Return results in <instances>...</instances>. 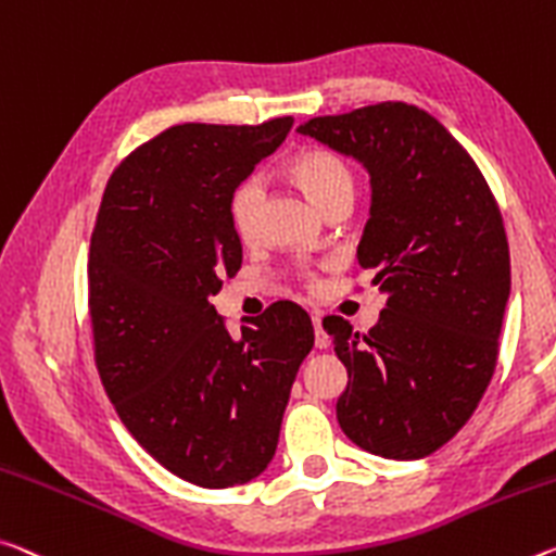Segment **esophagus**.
I'll use <instances>...</instances> for the list:
<instances>
[{
	"mask_svg": "<svg viewBox=\"0 0 556 556\" xmlns=\"http://www.w3.org/2000/svg\"><path fill=\"white\" fill-rule=\"evenodd\" d=\"M312 324H314L316 349H326V346H329V337H326V331H324V326H321V316H312Z\"/></svg>",
	"mask_w": 556,
	"mask_h": 556,
	"instance_id": "34e87169",
	"label": "esophagus"
}]
</instances>
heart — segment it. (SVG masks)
Masks as SVG:
<instances>
[{"label": "heart", "instance_id": "1", "mask_svg": "<svg viewBox=\"0 0 556 556\" xmlns=\"http://www.w3.org/2000/svg\"><path fill=\"white\" fill-rule=\"evenodd\" d=\"M285 170L321 213H326L333 202L351 198V192H354V178H351L349 165L337 153L324 151V148H304V151L294 153L285 163ZM257 205V182L244 180L237 185L230 200V219L237 237H242V240L252 235Z\"/></svg>", "mask_w": 556, "mask_h": 556}]
</instances>
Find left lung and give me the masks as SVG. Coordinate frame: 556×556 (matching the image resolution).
<instances>
[{
    "label": "left lung",
    "instance_id": "8db88e82",
    "mask_svg": "<svg viewBox=\"0 0 556 556\" xmlns=\"http://www.w3.org/2000/svg\"><path fill=\"white\" fill-rule=\"evenodd\" d=\"M296 130L371 175L356 257L386 306L368 333L324 319L349 371L339 426L368 453L418 460L470 420L495 374L509 299L500 207L468 151L418 105H364Z\"/></svg>",
    "mask_w": 556,
    "mask_h": 556
}]
</instances>
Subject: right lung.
I'll return each instance as SVG.
<instances>
[{
    "label": "right lung",
    "mask_w": 556,
    "mask_h": 556,
    "mask_svg": "<svg viewBox=\"0 0 556 556\" xmlns=\"http://www.w3.org/2000/svg\"><path fill=\"white\" fill-rule=\"evenodd\" d=\"M292 123L167 128L113 170L96 217L88 312L103 389L140 447L200 488L264 472L314 346L309 314L292 302L237 339L210 304L242 264L232 192Z\"/></svg>",
    "instance_id": "add662e5"
}]
</instances>
